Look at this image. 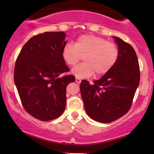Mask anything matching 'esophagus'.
I'll list each match as a JSON object with an SVG mask.
<instances>
[{"mask_svg":"<svg viewBox=\"0 0 154 154\" xmlns=\"http://www.w3.org/2000/svg\"><path fill=\"white\" fill-rule=\"evenodd\" d=\"M75 82H77V83H78V84H79V83L81 82V79H79V78H78V77H76V78H75Z\"/></svg>","mask_w":154,"mask_h":154,"instance_id":"obj_1","label":"esophagus"}]
</instances>
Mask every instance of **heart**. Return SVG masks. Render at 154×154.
<instances>
[{
  "mask_svg": "<svg viewBox=\"0 0 154 154\" xmlns=\"http://www.w3.org/2000/svg\"><path fill=\"white\" fill-rule=\"evenodd\" d=\"M66 64L73 66L84 57L85 62L74 67L72 73L78 78H87L95 73L103 76L114 67L119 57L115 43L93 35H84L76 40L75 45L66 43L62 49Z\"/></svg>",
  "mask_w": 154,
  "mask_h": 154,
  "instance_id": "b5f03b06",
  "label": "heart"
}]
</instances>
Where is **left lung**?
<instances>
[{
    "mask_svg": "<svg viewBox=\"0 0 154 154\" xmlns=\"http://www.w3.org/2000/svg\"><path fill=\"white\" fill-rule=\"evenodd\" d=\"M119 57L114 67L91 85L80 83V93L88 115L95 121L109 123L130 110L139 85L140 66L137 55L130 44L114 37Z\"/></svg>",
    "mask_w": 154,
    "mask_h": 154,
    "instance_id": "1",
    "label": "left lung"
}]
</instances>
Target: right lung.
Wrapping results in <instances>:
<instances>
[{
    "mask_svg": "<svg viewBox=\"0 0 154 154\" xmlns=\"http://www.w3.org/2000/svg\"><path fill=\"white\" fill-rule=\"evenodd\" d=\"M63 32H45L33 36L19 53L14 78L23 107L41 121L62 114L66 107V88L75 81L62 57L66 44Z\"/></svg>",
    "mask_w": 154,
    "mask_h": 154,
    "instance_id": "right-lung-1",
    "label": "right lung"
}]
</instances>
